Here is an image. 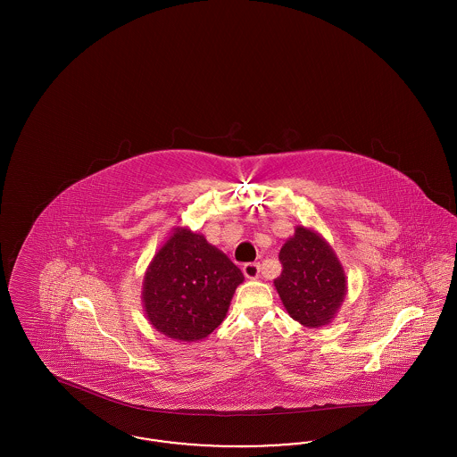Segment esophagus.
<instances>
[{
    "mask_svg": "<svg viewBox=\"0 0 457 457\" xmlns=\"http://www.w3.org/2000/svg\"><path fill=\"white\" fill-rule=\"evenodd\" d=\"M243 274H245L246 279H259L261 267L257 263H245L243 265Z\"/></svg>",
    "mask_w": 457,
    "mask_h": 457,
    "instance_id": "esophagus-1",
    "label": "esophagus"
}]
</instances>
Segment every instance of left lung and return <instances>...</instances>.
Wrapping results in <instances>:
<instances>
[{
	"label": "left lung",
	"mask_w": 457,
	"mask_h": 457,
	"mask_svg": "<svg viewBox=\"0 0 457 457\" xmlns=\"http://www.w3.org/2000/svg\"><path fill=\"white\" fill-rule=\"evenodd\" d=\"M279 261L283 272L274 286L289 317L308 328L330 324L348 293V278L334 248L315 229L296 226Z\"/></svg>",
	"instance_id": "left-lung-1"
}]
</instances>
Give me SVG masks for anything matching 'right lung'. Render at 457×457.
Here are the masks:
<instances>
[{
    "mask_svg": "<svg viewBox=\"0 0 457 457\" xmlns=\"http://www.w3.org/2000/svg\"><path fill=\"white\" fill-rule=\"evenodd\" d=\"M241 270L204 235L174 228L149 263L142 303L149 324L179 343H198L218 328L239 284Z\"/></svg>",
    "mask_w": 457,
    "mask_h": 457,
    "instance_id": "add662e5",
    "label": "right lung"
}]
</instances>
